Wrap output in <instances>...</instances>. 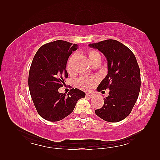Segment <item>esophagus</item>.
<instances>
[{
  "label": "esophagus",
  "mask_w": 160,
  "mask_h": 160,
  "mask_svg": "<svg viewBox=\"0 0 160 160\" xmlns=\"http://www.w3.org/2000/svg\"><path fill=\"white\" fill-rule=\"evenodd\" d=\"M87 96L92 98H94L95 96H96V95H95L94 93H87Z\"/></svg>",
  "instance_id": "34e87169"
}]
</instances>
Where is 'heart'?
Listing matches in <instances>:
<instances>
[{"mask_svg": "<svg viewBox=\"0 0 160 160\" xmlns=\"http://www.w3.org/2000/svg\"><path fill=\"white\" fill-rule=\"evenodd\" d=\"M88 56H89V59L91 63H93L95 61L97 60H101V56L100 54L96 52V51L91 50L88 52ZM75 55H72L70 58L68 62L67 63V70L69 73L72 74L73 73V68H72V62L74 59ZM97 78H82L78 80V84L83 89H91V88L94 87L97 82Z\"/></svg>", "mask_w": 160, "mask_h": 160, "instance_id": "1", "label": "heart"}]
</instances>
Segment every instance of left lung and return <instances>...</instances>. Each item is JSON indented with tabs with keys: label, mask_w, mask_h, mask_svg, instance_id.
<instances>
[{
	"label": "left lung",
	"mask_w": 160,
	"mask_h": 160,
	"mask_svg": "<svg viewBox=\"0 0 160 160\" xmlns=\"http://www.w3.org/2000/svg\"><path fill=\"white\" fill-rule=\"evenodd\" d=\"M89 46L104 54L108 67L107 76L97 90L108 89V96L104 98L102 107L95 112L107 122H120L131 113L140 93V70L137 60L133 53L118 40H106Z\"/></svg>",
	"instance_id": "left-lung-1"
}]
</instances>
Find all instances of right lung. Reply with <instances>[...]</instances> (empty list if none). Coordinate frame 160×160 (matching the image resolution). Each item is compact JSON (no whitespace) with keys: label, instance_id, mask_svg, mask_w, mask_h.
<instances>
[{"label":"right lung","instance_id":"add662e5","mask_svg":"<svg viewBox=\"0 0 160 160\" xmlns=\"http://www.w3.org/2000/svg\"><path fill=\"white\" fill-rule=\"evenodd\" d=\"M77 49L76 44L56 40L40 47L33 57L29 73V89L37 111L46 120H62L72 113L78 100L85 97V93L76 88L68 94L58 91L68 77V58Z\"/></svg>","mask_w":160,"mask_h":160}]
</instances>
